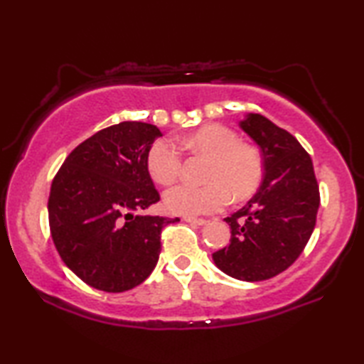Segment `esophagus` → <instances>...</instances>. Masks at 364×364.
<instances>
[{
  "label": "esophagus",
  "mask_w": 364,
  "mask_h": 364,
  "mask_svg": "<svg viewBox=\"0 0 364 364\" xmlns=\"http://www.w3.org/2000/svg\"><path fill=\"white\" fill-rule=\"evenodd\" d=\"M184 221H188V223H191V225H197V226H204V225H207V220H204V218L184 217Z\"/></svg>",
  "instance_id": "34e87169"
}]
</instances>
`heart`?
Here are the masks:
<instances>
[{"mask_svg":"<svg viewBox=\"0 0 364 364\" xmlns=\"http://www.w3.org/2000/svg\"><path fill=\"white\" fill-rule=\"evenodd\" d=\"M180 146L193 154L208 157L205 184L180 183L165 193L167 210L183 217L218 212L230 196L244 200L255 193L263 180L264 162L258 147L239 143V136L223 125H205L188 134ZM147 170L160 184L175 181L181 171L183 157L168 139H159L147 152Z\"/></svg>","mask_w":364,"mask_h":364,"instance_id":"b5f03b06","label":"heart"}]
</instances>
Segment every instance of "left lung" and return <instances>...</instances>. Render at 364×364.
I'll use <instances>...</instances> for the list:
<instances>
[{
    "instance_id": "left-lung-1",
    "label": "left lung",
    "mask_w": 364,
    "mask_h": 364,
    "mask_svg": "<svg viewBox=\"0 0 364 364\" xmlns=\"http://www.w3.org/2000/svg\"><path fill=\"white\" fill-rule=\"evenodd\" d=\"M239 125L262 149L264 176L247 204L225 218L230 244L212 257L231 278L257 282L282 273L304 252L316 225L319 188L311 157L291 133L260 114H247Z\"/></svg>"
}]
</instances>
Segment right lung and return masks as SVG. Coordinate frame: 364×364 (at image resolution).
<instances>
[{
	"instance_id": "right-lung-1",
	"label": "right lung",
	"mask_w": 364,
	"mask_h": 364,
	"mask_svg": "<svg viewBox=\"0 0 364 364\" xmlns=\"http://www.w3.org/2000/svg\"><path fill=\"white\" fill-rule=\"evenodd\" d=\"M162 136L143 122H122L78 144L54 176L49 230L63 262L104 292L139 286L156 268L160 232L180 218L138 212L160 200L147 152Z\"/></svg>"
}]
</instances>
